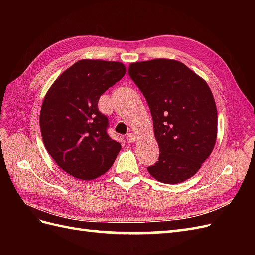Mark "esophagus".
<instances>
[{
    "mask_svg": "<svg viewBox=\"0 0 255 255\" xmlns=\"http://www.w3.org/2000/svg\"><path fill=\"white\" fill-rule=\"evenodd\" d=\"M127 140L129 143H134L136 141V136L134 134H128L127 136Z\"/></svg>",
    "mask_w": 255,
    "mask_h": 255,
    "instance_id": "esophagus-1",
    "label": "esophagus"
}]
</instances>
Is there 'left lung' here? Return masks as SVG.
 Wrapping results in <instances>:
<instances>
[{
    "instance_id": "8db88e82",
    "label": "left lung",
    "mask_w": 255,
    "mask_h": 255,
    "mask_svg": "<svg viewBox=\"0 0 255 255\" xmlns=\"http://www.w3.org/2000/svg\"><path fill=\"white\" fill-rule=\"evenodd\" d=\"M128 75L148 102L159 148L149 173L165 184L186 181L211 155L217 138V109L210 87L174 59L133 63Z\"/></svg>"
}]
</instances>
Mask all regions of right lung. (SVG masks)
Listing matches in <instances>:
<instances>
[{
	"label": "right lung",
	"mask_w": 255,
	"mask_h": 255,
	"mask_svg": "<svg viewBox=\"0 0 255 255\" xmlns=\"http://www.w3.org/2000/svg\"><path fill=\"white\" fill-rule=\"evenodd\" d=\"M126 74L119 61L82 59L61 73L45 95L40 130L45 149L65 172L89 181L114 164L121 144L107 134L99 99Z\"/></svg>",
	"instance_id": "add662e5"
}]
</instances>
